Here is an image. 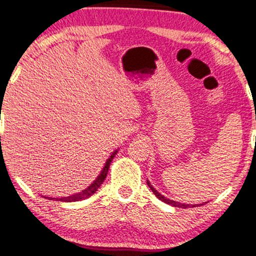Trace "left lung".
I'll list each match as a JSON object with an SVG mask.
<instances>
[{"instance_id":"left-lung-1","label":"left lung","mask_w":256,"mask_h":256,"mask_svg":"<svg viewBox=\"0 0 256 256\" xmlns=\"http://www.w3.org/2000/svg\"><path fill=\"white\" fill-rule=\"evenodd\" d=\"M147 184H148V187L150 188L152 190V192L154 193V194H156V198H159L160 200L162 202H164V203H166V204H170V206H176V208H188V206H192V208H196V206H199L198 204H181V203H178V202H175V200H171V199H168L166 196H164L162 194H160V193L158 192V190H156V188H154L153 186H152V184H150V181H147ZM200 206H203V204H200Z\"/></svg>"}]
</instances>
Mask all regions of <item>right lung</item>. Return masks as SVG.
<instances>
[{"instance_id":"1","label":"right lung","mask_w":256,"mask_h":256,"mask_svg":"<svg viewBox=\"0 0 256 256\" xmlns=\"http://www.w3.org/2000/svg\"><path fill=\"white\" fill-rule=\"evenodd\" d=\"M116 153H118V150L113 152V154H112V156L106 159L104 168H103V170L100 171V174L98 175V178L94 180V181L92 182L88 187L85 188L84 190H81L80 193H78V194H72L70 196H64V198H60V199H58V198H50V199H56V200H60V202H78V200H82V199H86V198H88V196H91L94 193H96V190L100 187V184H103V181H104V178H106V174H108L109 166H110L112 160H113V158Z\"/></svg>"}]
</instances>
